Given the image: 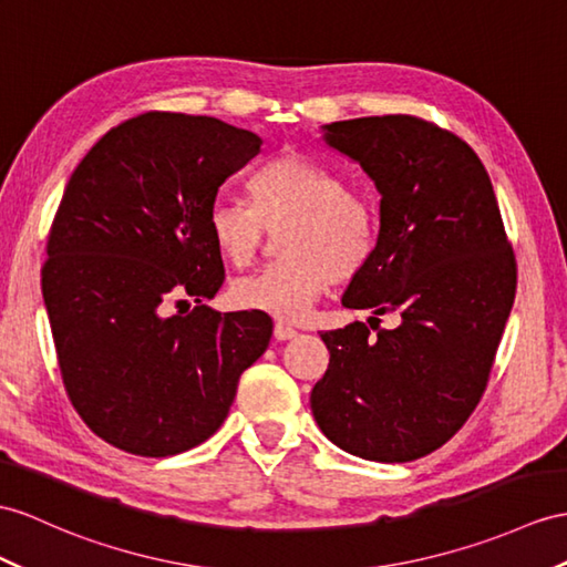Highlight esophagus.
Here are the masks:
<instances>
[{"label": "esophagus", "instance_id": "1", "mask_svg": "<svg viewBox=\"0 0 567 567\" xmlns=\"http://www.w3.org/2000/svg\"><path fill=\"white\" fill-rule=\"evenodd\" d=\"M274 337L279 339V341H288V339H296L298 337V329H293V327H288V324H284V322H276V327H274Z\"/></svg>", "mask_w": 567, "mask_h": 567}]
</instances>
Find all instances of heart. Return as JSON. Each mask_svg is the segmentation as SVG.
Segmentation results:
<instances>
[{
    "label": "heart",
    "instance_id": "1",
    "mask_svg": "<svg viewBox=\"0 0 567 567\" xmlns=\"http://www.w3.org/2000/svg\"><path fill=\"white\" fill-rule=\"evenodd\" d=\"M252 209L216 199L206 212V233L230 267L257 257L265 228H279V252L267 269L236 281L230 298L243 310L276 320H300L334 281L361 274L378 247V212L368 197L312 158L288 151L247 179Z\"/></svg>",
    "mask_w": 567,
    "mask_h": 567
}]
</instances>
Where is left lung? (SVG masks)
I'll return each mask as SVG.
<instances>
[{
  "instance_id": "1",
  "label": "left lung",
  "mask_w": 567,
  "mask_h": 567,
  "mask_svg": "<svg viewBox=\"0 0 567 567\" xmlns=\"http://www.w3.org/2000/svg\"><path fill=\"white\" fill-rule=\"evenodd\" d=\"M322 142L380 195L375 255L341 306L372 310L368 322L396 312L399 327L320 334L329 368L310 409L343 452L413 462L443 447L486 390L515 302V255L491 177L460 136L384 115L324 124Z\"/></svg>"
}]
</instances>
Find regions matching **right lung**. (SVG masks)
Listing matches in <instances>:
<instances>
[{
	"label": "right lung",
	"instance_id": "right-lung-1",
	"mask_svg": "<svg viewBox=\"0 0 567 567\" xmlns=\"http://www.w3.org/2000/svg\"><path fill=\"white\" fill-rule=\"evenodd\" d=\"M259 146L216 117L146 113L110 130L69 177L43 298L66 394L105 443L140 457L202 445L267 351L269 315L204 302L224 284L206 212ZM187 295L197 309L164 315Z\"/></svg>",
	"mask_w": 567,
	"mask_h": 567
}]
</instances>
